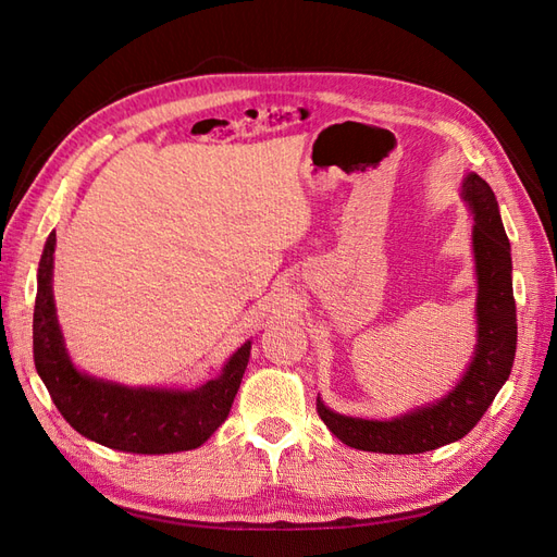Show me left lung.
I'll return each mask as SVG.
<instances>
[{"label": "left lung", "mask_w": 557, "mask_h": 557, "mask_svg": "<svg viewBox=\"0 0 557 557\" xmlns=\"http://www.w3.org/2000/svg\"><path fill=\"white\" fill-rule=\"evenodd\" d=\"M462 195L474 213V244L479 297V346L460 383L432 407L416 409L395 420H364L330 411L315 399L318 416L346 446L372 453L411 455L462 440L483 418L516 356V301L511 283V246L504 232L495 193L479 174H469Z\"/></svg>", "instance_id": "8db88e82"}]
</instances>
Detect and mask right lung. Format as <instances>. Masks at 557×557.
Returning <instances> with one entry per match:
<instances>
[{"label":"right lung","instance_id":"obj_1","mask_svg":"<svg viewBox=\"0 0 557 557\" xmlns=\"http://www.w3.org/2000/svg\"><path fill=\"white\" fill-rule=\"evenodd\" d=\"M55 232L48 234L37 274L35 364L50 399L78 434L125 453L160 455L193 450L225 423L237 395L250 342L223 367V374L195 391L127 387L81 374L66 356L55 315L53 288Z\"/></svg>","mask_w":557,"mask_h":557}]
</instances>
